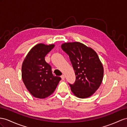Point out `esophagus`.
<instances>
[{
    "label": "esophagus",
    "instance_id": "esophagus-1",
    "mask_svg": "<svg viewBox=\"0 0 127 127\" xmlns=\"http://www.w3.org/2000/svg\"><path fill=\"white\" fill-rule=\"evenodd\" d=\"M61 78H62V80H64V79H65V76L64 75H62L61 76Z\"/></svg>",
    "mask_w": 127,
    "mask_h": 127
}]
</instances>
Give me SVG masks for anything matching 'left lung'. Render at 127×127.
Returning <instances> with one entry per match:
<instances>
[{"instance_id":"left-lung-1","label":"left lung","mask_w":127,"mask_h":127,"mask_svg":"<svg viewBox=\"0 0 127 127\" xmlns=\"http://www.w3.org/2000/svg\"><path fill=\"white\" fill-rule=\"evenodd\" d=\"M63 50L69 55L76 75L73 84H69L71 91L79 98L91 96L102 83L103 68L96 52L80 42L62 44Z\"/></svg>"}]
</instances>
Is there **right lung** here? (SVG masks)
Here are the masks:
<instances>
[{
	"instance_id": "obj_1",
	"label": "right lung",
	"mask_w": 127,
	"mask_h": 127,
	"mask_svg": "<svg viewBox=\"0 0 127 127\" xmlns=\"http://www.w3.org/2000/svg\"><path fill=\"white\" fill-rule=\"evenodd\" d=\"M54 47V44H37L32 48L22 63V80L28 91L37 98L50 95L61 80V77L53 75L51 66L44 58Z\"/></svg>"
}]
</instances>
